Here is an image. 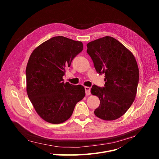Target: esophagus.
Masks as SVG:
<instances>
[{
  "mask_svg": "<svg viewBox=\"0 0 159 159\" xmlns=\"http://www.w3.org/2000/svg\"><path fill=\"white\" fill-rule=\"evenodd\" d=\"M85 90L86 96H89L90 94V88L89 87H85Z\"/></svg>",
  "mask_w": 159,
  "mask_h": 159,
  "instance_id": "obj_1",
  "label": "esophagus"
}]
</instances>
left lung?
<instances>
[{
  "mask_svg": "<svg viewBox=\"0 0 159 159\" xmlns=\"http://www.w3.org/2000/svg\"><path fill=\"white\" fill-rule=\"evenodd\" d=\"M96 71L104 74V87L96 85L90 92L100 100L95 115L105 121L122 116L137 95L139 80L137 62L133 53L115 38L104 36L87 44Z\"/></svg>",
  "mask_w": 159,
  "mask_h": 159,
  "instance_id": "1",
  "label": "left lung"
}]
</instances>
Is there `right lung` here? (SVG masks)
Instances as JSON below:
<instances>
[{"label": "right lung", "mask_w": 159, "mask_h": 159, "mask_svg": "<svg viewBox=\"0 0 159 159\" xmlns=\"http://www.w3.org/2000/svg\"><path fill=\"white\" fill-rule=\"evenodd\" d=\"M83 43L64 36L43 42L31 54L26 69V91L38 115L52 124L65 122L85 95L81 85L64 83L63 76Z\"/></svg>", "instance_id": "obj_1"}]
</instances>
